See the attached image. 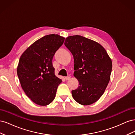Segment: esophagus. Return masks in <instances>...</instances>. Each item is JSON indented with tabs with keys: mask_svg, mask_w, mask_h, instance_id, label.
Here are the masks:
<instances>
[{
	"mask_svg": "<svg viewBox=\"0 0 135 135\" xmlns=\"http://www.w3.org/2000/svg\"><path fill=\"white\" fill-rule=\"evenodd\" d=\"M70 78H71L70 75H68V76L65 77V79H66V80H69V79H70Z\"/></svg>",
	"mask_w": 135,
	"mask_h": 135,
	"instance_id": "obj_1",
	"label": "esophagus"
}]
</instances>
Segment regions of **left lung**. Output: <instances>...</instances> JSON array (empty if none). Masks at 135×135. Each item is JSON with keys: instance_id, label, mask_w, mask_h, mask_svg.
Wrapping results in <instances>:
<instances>
[{"instance_id": "1", "label": "left lung", "mask_w": 135, "mask_h": 135, "mask_svg": "<svg viewBox=\"0 0 135 135\" xmlns=\"http://www.w3.org/2000/svg\"><path fill=\"white\" fill-rule=\"evenodd\" d=\"M65 46L74 57V76L79 83L71 91L73 99L81 105L92 104L103 95L109 82L112 60L101 45L82 36H68Z\"/></svg>"}]
</instances>
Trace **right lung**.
<instances>
[{
  "label": "right lung",
  "mask_w": 135,
  "mask_h": 135,
  "mask_svg": "<svg viewBox=\"0 0 135 135\" xmlns=\"http://www.w3.org/2000/svg\"><path fill=\"white\" fill-rule=\"evenodd\" d=\"M64 40L57 34L44 36L27 48L20 59L17 73L20 84L36 104L48 105L55 99L62 80L55 74L52 59Z\"/></svg>",
  "instance_id": "obj_1"
}]
</instances>
